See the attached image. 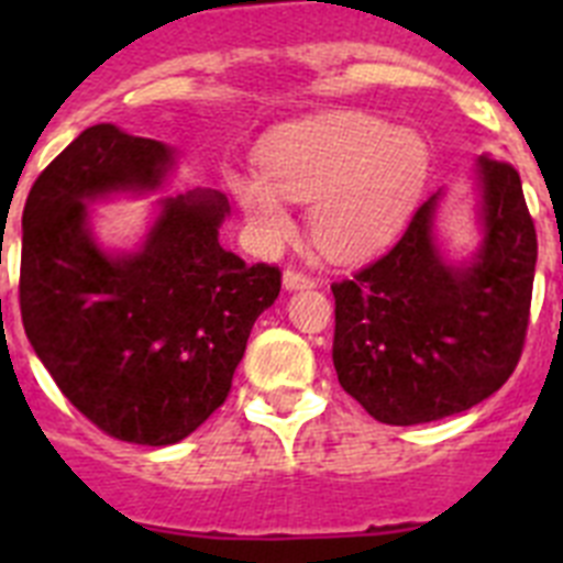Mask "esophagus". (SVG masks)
<instances>
[{
  "instance_id": "esophagus-1",
  "label": "esophagus",
  "mask_w": 563,
  "mask_h": 563,
  "mask_svg": "<svg viewBox=\"0 0 563 563\" xmlns=\"http://www.w3.org/2000/svg\"><path fill=\"white\" fill-rule=\"evenodd\" d=\"M282 285H285L287 292L312 290V287H316V278L305 276V273H298V271H285V276H282Z\"/></svg>"
}]
</instances>
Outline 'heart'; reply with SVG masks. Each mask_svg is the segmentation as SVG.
<instances>
[{
	"label": "heart",
	"mask_w": 563,
	"mask_h": 563,
	"mask_svg": "<svg viewBox=\"0 0 563 563\" xmlns=\"http://www.w3.org/2000/svg\"><path fill=\"white\" fill-rule=\"evenodd\" d=\"M258 172L231 168L228 188L262 251L296 233L290 202H310V236L330 256L377 251L409 220L429 177L420 134L372 114L338 112L267 134Z\"/></svg>",
	"instance_id": "1"
}]
</instances>
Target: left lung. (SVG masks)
Segmentation results:
<instances>
[{"label": "left lung", "instance_id": "obj_1", "mask_svg": "<svg viewBox=\"0 0 563 563\" xmlns=\"http://www.w3.org/2000/svg\"><path fill=\"white\" fill-rule=\"evenodd\" d=\"M476 247L454 258L442 233V186L395 247L332 285L338 383L375 420L417 426L460 415L514 375L530 316L536 228L519 172L474 163Z\"/></svg>", "mask_w": 563, "mask_h": 563}]
</instances>
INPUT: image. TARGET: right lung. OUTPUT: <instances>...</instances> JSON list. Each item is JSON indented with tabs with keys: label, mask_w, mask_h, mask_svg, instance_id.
<instances>
[{
	"label": "right lung",
	"mask_w": 563,
	"mask_h": 563,
	"mask_svg": "<svg viewBox=\"0 0 563 563\" xmlns=\"http://www.w3.org/2000/svg\"><path fill=\"white\" fill-rule=\"evenodd\" d=\"M180 152L98 123L33 183L22 213L19 305L62 395L101 431L174 445L231 391L256 318L282 290L271 265L225 251L213 188L166 194L134 247H107L89 206L161 194Z\"/></svg>",
	"instance_id": "1"
}]
</instances>
